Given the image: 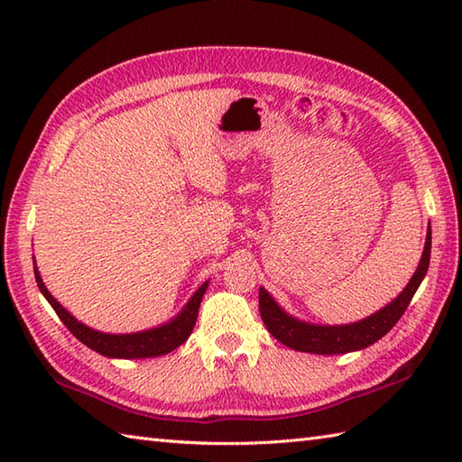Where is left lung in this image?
Segmentation results:
<instances>
[{
  "label": "left lung",
  "mask_w": 462,
  "mask_h": 462,
  "mask_svg": "<svg viewBox=\"0 0 462 462\" xmlns=\"http://www.w3.org/2000/svg\"><path fill=\"white\" fill-rule=\"evenodd\" d=\"M430 260V228L427 232V242L423 250V258L419 262L415 276L411 278L407 288L401 291V296L391 301L389 306L373 313L367 319L351 323V326H311L290 318L283 313L276 301L270 298V293L260 288V316L263 326L283 346L296 351L319 353V356H336V353H349L363 347H369L379 341L385 333L395 326L403 316L407 306L413 300L417 288L423 282L429 270Z\"/></svg>",
  "instance_id": "left-lung-1"
}]
</instances>
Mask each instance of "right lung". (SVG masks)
<instances>
[{
    "instance_id": "obj_1",
    "label": "right lung",
    "mask_w": 462,
    "mask_h": 462,
    "mask_svg": "<svg viewBox=\"0 0 462 462\" xmlns=\"http://www.w3.org/2000/svg\"><path fill=\"white\" fill-rule=\"evenodd\" d=\"M33 272H35V282H37L39 290H42L45 300L51 303V308L55 310L59 319L65 323L67 329L71 331L81 343H85L87 347H91L93 351L101 353V356L121 357V359L159 357V356H164V353H169V351L179 347L180 343L189 339V336L192 333L196 318H199L202 296H204L206 288H208V282L202 283L199 291L192 296V300L186 303V308L182 310L180 316L174 318L171 323H166V326L149 329V331H141V333H126V336H111V333L95 331L91 328L83 326L81 321H77L71 313H69L61 306V303H59L51 296V293L47 291L37 268H33Z\"/></svg>"
}]
</instances>
